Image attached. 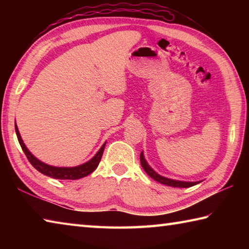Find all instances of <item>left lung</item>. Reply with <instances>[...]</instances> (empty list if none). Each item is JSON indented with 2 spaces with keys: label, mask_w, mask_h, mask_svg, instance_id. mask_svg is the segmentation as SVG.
<instances>
[{
  "label": "left lung",
  "mask_w": 249,
  "mask_h": 249,
  "mask_svg": "<svg viewBox=\"0 0 249 249\" xmlns=\"http://www.w3.org/2000/svg\"><path fill=\"white\" fill-rule=\"evenodd\" d=\"M141 165L142 167V169L145 170L146 174L148 175L150 178H153L154 180L158 181V182L162 183V184L169 185V187H174V188H189V187H192V185H196L197 183H200V181H196V182H187V181L172 180V179H169V178H166V177H162V176L158 175L157 172L151 169L150 166L148 165V163H147V161L145 160V157H144V154H142V151L141 153Z\"/></svg>",
  "instance_id": "obj_1"
}]
</instances>
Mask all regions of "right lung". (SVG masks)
Masks as SVG:
<instances>
[{"label": "right lung", "instance_id": "obj_1", "mask_svg": "<svg viewBox=\"0 0 249 249\" xmlns=\"http://www.w3.org/2000/svg\"><path fill=\"white\" fill-rule=\"evenodd\" d=\"M15 132H16V135H18L19 145L22 147L25 155H26L28 161L32 163V166L45 176L52 177L53 179H60V180H77L92 174V172H93L99 166L100 160L102 158L105 144H107V142H104L103 146L101 147L100 150L95 154L94 157L90 159L88 162H84L83 165H80L77 167H70V168L53 167V166L47 165V163H44L43 161H40V160L37 159L35 156H34L31 151L27 149V147L25 146L22 137H20V134L18 132V126H16V123H15Z\"/></svg>", "mask_w": 249, "mask_h": 249}]
</instances>
